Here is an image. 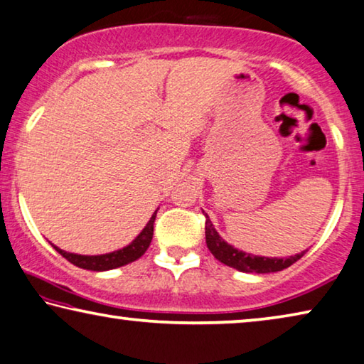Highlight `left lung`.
Returning a JSON list of instances; mask_svg holds the SVG:
<instances>
[{
    "mask_svg": "<svg viewBox=\"0 0 364 364\" xmlns=\"http://www.w3.org/2000/svg\"><path fill=\"white\" fill-rule=\"evenodd\" d=\"M205 243L209 251L212 252L215 259H218L222 264L230 265L236 270H241V272H256V274H269V272H279V270H284L290 267L291 264H295L298 259L304 256L303 251L301 255L290 256V257H261V256H252L247 255V252L235 250L233 246L220 238V235L215 232L210 218L205 215Z\"/></svg>",
    "mask_w": 364,
    "mask_h": 364,
    "instance_id": "1",
    "label": "left lung"
}]
</instances>
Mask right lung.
Masks as SVG:
<instances>
[{
  "label": "right lung",
  "mask_w": 364,
  "mask_h": 364,
  "mask_svg": "<svg viewBox=\"0 0 364 364\" xmlns=\"http://www.w3.org/2000/svg\"><path fill=\"white\" fill-rule=\"evenodd\" d=\"M155 215H157V212H154V215L151 217V220H149V223L146 225V228L142 230L141 235L137 236L129 246H126L119 251L108 252V255H102V256H80V255H73V252L61 251L60 247L56 246L53 247L63 257L68 259L69 262L77 265L80 269L97 270V272H100V270L117 269V267H121V265L134 262L136 259H139L144 252L147 251V247L151 246V241L154 236Z\"/></svg>",
  "instance_id": "1"
}]
</instances>
